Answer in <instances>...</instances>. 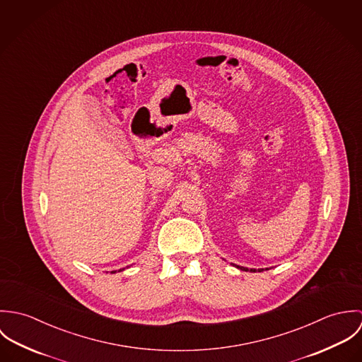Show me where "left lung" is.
<instances>
[{
  "label": "left lung",
  "mask_w": 362,
  "mask_h": 362,
  "mask_svg": "<svg viewBox=\"0 0 362 362\" xmlns=\"http://www.w3.org/2000/svg\"><path fill=\"white\" fill-rule=\"evenodd\" d=\"M234 266H237V264H234ZM237 267L241 269V270H245V272H257V269H248V267H244V266H237ZM258 272H263V269H258Z\"/></svg>",
  "instance_id": "1"
}]
</instances>
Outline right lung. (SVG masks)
<instances>
[{
  "label": "right lung",
  "instance_id": "add662e5",
  "mask_svg": "<svg viewBox=\"0 0 362 362\" xmlns=\"http://www.w3.org/2000/svg\"><path fill=\"white\" fill-rule=\"evenodd\" d=\"M111 273H115V272H111Z\"/></svg>",
  "mask_w": 362,
  "mask_h": 362
}]
</instances>
